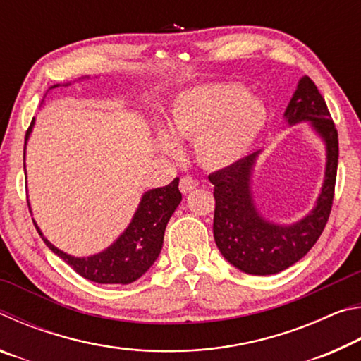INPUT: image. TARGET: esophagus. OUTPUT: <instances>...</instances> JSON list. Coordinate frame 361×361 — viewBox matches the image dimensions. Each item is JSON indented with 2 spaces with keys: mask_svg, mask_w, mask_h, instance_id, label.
Masks as SVG:
<instances>
[{
  "mask_svg": "<svg viewBox=\"0 0 361 361\" xmlns=\"http://www.w3.org/2000/svg\"><path fill=\"white\" fill-rule=\"evenodd\" d=\"M197 188V181H195L192 176H189V175H186V176H183V178L180 180V191L183 192V194H188V192H191L192 189H195Z\"/></svg>",
  "mask_w": 361,
  "mask_h": 361,
  "instance_id": "obj_1",
  "label": "esophagus"
}]
</instances>
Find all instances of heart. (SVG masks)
I'll return each instance as SVG.
<instances>
[{"label": "heart", "instance_id": "obj_1", "mask_svg": "<svg viewBox=\"0 0 361 361\" xmlns=\"http://www.w3.org/2000/svg\"><path fill=\"white\" fill-rule=\"evenodd\" d=\"M267 121L264 103L237 84H202L183 90L170 105L156 145L176 156L183 140H194L195 156L205 167L226 169L248 154Z\"/></svg>", "mask_w": 361, "mask_h": 361}]
</instances>
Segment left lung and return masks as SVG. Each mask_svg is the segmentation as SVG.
I'll return each mask as SVG.
<instances>
[{"label": "left lung", "instance_id": "8db88e82", "mask_svg": "<svg viewBox=\"0 0 361 361\" xmlns=\"http://www.w3.org/2000/svg\"><path fill=\"white\" fill-rule=\"evenodd\" d=\"M288 127L309 122L325 146V173L315 204L293 223H276L259 212L255 200L253 173L262 151L240 159L234 166L209 175L215 186L213 237L224 259L252 276L279 274L304 258L322 235L331 212L338 172V130L326 103L309 76L298 81L283 113Z\"/></svg>", "mask_w": 361, "mask_h": 361}]
</instances>
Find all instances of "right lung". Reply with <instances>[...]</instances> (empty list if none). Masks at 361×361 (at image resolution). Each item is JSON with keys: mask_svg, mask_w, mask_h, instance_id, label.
Wrapping results in <instances>:
<instances>
[{"mask_svg": "<svg viewBox=\"0 0 361 361\" xmlns=\"http://www.w3.org/2000/svg\"><path fill=\"white\" fill-rule=\"evenodd\" d=\"M84 79H90V76L79 78L76 79V82L84 81ZM68 85H71V82L54 84L47 89L46 95L54 89L68 87ZM41 103H44V100ZM33 127L35 118L32 124H30V129L27 130L25 149L30 135L33 132ZM23 159H25V152H23ZM23 169H25V164H23ZM178 183L180 178H175L167 186L154 188L143 192L129 226L122 231V234L111 245L90 256H73L57 248L54 243L47 240V237L42 234V231L36 224L35 219L33 223L46 245L81 277L95 283L129 285L145 276L159 258L164 243V232H166L169 219L181 202ZM30 212H32V209H30Z\"/></svg>", "mask_w": 361, "mask_h": 361, "instance_id": "add662e5", "label": "right lung"}]
</instances>
